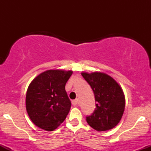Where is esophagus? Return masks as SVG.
<instances>
[{
  "label": "esophagus",
  "mask_w": 151,
  "mask_h": 151,
  "mask_svg": "<svg viewBox=\"0 0 151 151\" xmlns=\"http://www.w3.org/2000/svg\"><path fill=\"white\" fill-rule=\"evenodd\" d=\"M78 102H79L78 99H75V100H73V101H72V105L75 106L78 105Z\"/></svg>",
  "instance_id": "esophagus-1"
}]
</instances>
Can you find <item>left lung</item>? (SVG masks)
I'll return each mask as SVG.
<instances>
[{"instance_id":"1","label":"left lung","mask_w":151,"mask_h":151,"mask_svg":"<svg viewBox=\"0 0 151 151\" xmlns=\"http://www.w3.org/2000/svg\"><path fill=\"white\" fill-rule=\"evenodd\" d=\"M91 86L95 96L96 109L86 122L98 131L112 129L120 122L125 109V96L121 86L111 76L103 72H81Z\"/></svg>"}]
</instances>
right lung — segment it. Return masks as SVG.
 <instances>
[{
	"label": "right lung",
	"instance_id": "1",
	"mask_svg": "<svg viewBox=\"0 0 151 151\" xmlns=\"http://www.w3.org/2000/svg\"><path fill=\"white\" fill-rule=\"evenodd\" d=\"M72 73L71 70H50L31 81L26 93V110L37 127L52 131L65 120L71 108L65 84Z\"/></svg>",
	"mask_w": 151,
	"mask_h": 151
}]
</instances>
